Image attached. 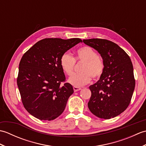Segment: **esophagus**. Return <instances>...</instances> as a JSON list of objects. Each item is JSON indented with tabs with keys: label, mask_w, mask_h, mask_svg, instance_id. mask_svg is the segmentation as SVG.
Here are the masks:
<instances>
[{
	"label": "esophagus",
	"mask_w": 146,
	"mask_h": 146,
	"mask_svg": "<svg viewBox=\"0 0 146 146\" xmlns=\"http://www.w3.org/2000/svg\"><path fill=\"white\" fill-rule=\"evenodd\" d=\"M73 90H74V92H78V91L80 90H81V88L76 87V86H73Z\"/></svg>",
	"instance_id": "obj_1"
}]
</instances>
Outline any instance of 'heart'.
<instances>
[{
  "label": "heart",
  "mask_w": 146,
  "mask_h": 146,
  "mask_svg": "<svg viewBox=\"0 0 146 146\" xmlns=\"http://www.w3.org/2000/svg\"><path fill=\"white\" fill-rule=\"evenodd\" d=\"M76 61H83L84 63L81 68L82 73L74 74L68 79L69 83L74 86H81L88 84L92 77L94 80H98L104 73L105 64L103 60L90 46H83L77 49L75 58L68 52L61 56V66L66 75H72Z\"/></svg>",
  "instance_id": "heart-1"
}]
</instances>
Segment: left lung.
Returning a JSON list of instances; mask_svg holds the SVG:
<instances>
[{"mask_svg": "<svg viewBox=\"0 0 146 146\" xmlns=\"http://www.w3.org/2000/svg\"><path fill=\"white\" fill-rule=\"evenodd\" d=\"M98 51L105 69L100 80L89 86L92 95L88 103L91 112L101 119L119 115L131 102L135 81L129 56L115 43L104 39H83Z\"/></svg>", "mask_w": 146, "mask_h": 146, "instance_id": "1", "label": "left lung"}]
</instances>
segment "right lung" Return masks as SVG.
I'll return each instance as SVG.
<instances>
[{
	"label": "right lung",
	"mask_w": 146,
	"mask_h": 146,
	"mask_svg": "<svg viewBox=\"0 0 146 146\" xmlns=\"http://www.w3.org/2000/svg\"><path fill=\"white\" fill-rule=\"evenodd\" d=\"M80 42L79 38L43 39L23 56L17 83L24 107L33 116L49 121L63 112L74 91L72 85L64 83L60 59Z\"/></svg>",
	"instance_id": "1"
}]
</instances>
